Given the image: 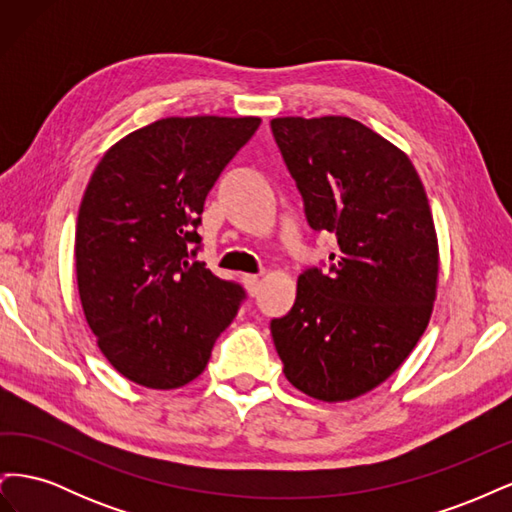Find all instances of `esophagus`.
I'll list each match as a JSON object with an SVG mask.
<instances>
[{"label": "esophagus", "instance_id": "34e87169", "mask_svg": "<svg viewBox=\"0 0 512 512\" xmlns=\"http://www.w3.org/2000/svg\"><path fill=\"white\" fill-rule=\"evenodd\" d=\"M243 284H245L247 292H250V297H256V292H258V275H243Z\"/></svg>", "mask_w": 512, "mask_h": 512}]
</instances>
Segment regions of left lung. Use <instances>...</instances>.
Segmentation results:
<instances>
[{
    "label": "left lung",
    "instance_id": "8db88e82",
    "mask_svg": "<svg viewBox=\"0 0 512 512\" xmlns=\"http://www.w3.org/2000/svg\"><path fill=\"white\" fill-rule=\"evenodd\" d=\"M271 130L314 230L339 250L307 267L271 320L284 374L309 397H359L406 361L431 316L438 239L404 151L350 117H277Z\"/></svg>",
    "mask_w": 512,
    "mask_h": 512
}]
</instances>
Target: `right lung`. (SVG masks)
Here are the masks:
<instances>
[{"instance_id":"right-lung-1","label":"right lung","mask_w":512,"mask_h":512,"mask_svg":"<svg viewBox=\"0 0 512 512\" xmlns=\"http://www.w3.org/2000/svg\"><path fill=\"white\" fill-rule=\"evenodd\" d=\"M258 117H166L104 153L76 222L89 329L121 376L179 389L203 374L245 290L196 260L205 198Z\"/></svg>"}]
</instances>
